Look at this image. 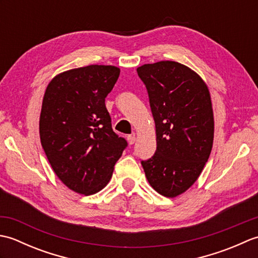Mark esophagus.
<instances>
[{
  "instance_id": "esophagus-1",
  "label": "esophagus",
  "mask_w": 258,
  "mask_h": 258,
  "mask_svg": "<svg viewBox=\"0 0 258 258\" xmlns=\"http://www.w3.org/2000/svg\"><path fill=\"white\" fill-rule=\"evenodd\" d=\"M135 141H136V138H135V135H134V134H132V135H128V136H127V142H128V144H130V145L134 144V143H135Z\"/></svg>"
}]
</instances>
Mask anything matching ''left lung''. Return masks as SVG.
Listing matches in <instances>:
<instances>
[{"label": "left lung", "instance_id": "left-lung-1", "mask_svg": "<svg viewBox=\"0 0 258 258\" xmlns=\"http://www.w3.org/2000/svg\"><path fill=\"white\" fill-rule=\"evenodd\" d=\"M150 97L156 128V152L142 161L145 176L157 193L176 197L201 175L214 140L210 90L184 64L161 61L138 68Z\"/></svg>", "mask_w": 258, "mask_h": 258}]
</instances>
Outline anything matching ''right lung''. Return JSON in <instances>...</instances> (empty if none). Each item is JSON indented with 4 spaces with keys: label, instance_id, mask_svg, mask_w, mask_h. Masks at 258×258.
Returning <instances> with one entry per match:
<instances>
[{
    "label": "right lung",
    "instance_id": "obj_1",
    "mask_svg": "<svg viewBox=\"0 0 258 258\" xmlns=\"http://www.w3.org/2000/svg\"><path fill=\"white\" fill-rule=\"evenodd\" d=\"M118 76L113 65H89L57 74L45 90L41 144L56 176L79 194L105 187L127 146L112 130L105 106Z\"/></svg>",
    "mask_w": 258,
    "mask_h": 258
}]
</instances>
